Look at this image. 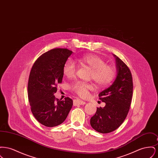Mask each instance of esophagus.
Returning a JSON list of instances; mask_svg holds the SVG:
<instances>
[{"instance_id": "1", "label": "esophagus", "mask_w": 158, "mask_h": 158, "mask_svg": "<svg viewBox=\"0 0 158 158\" xmlns=\"http://www.w3.org/2000/svg\"><path fill=\"white\" fill-rule=\"evenodd\" d=\"M86 104V102L83 101L81 99H75L73 100V105H84Z\"/></svg>"}]
</instances>
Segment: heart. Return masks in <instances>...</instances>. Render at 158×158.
Segmentation results:
<instances>
[{"label": "heart", "mask_w": 158, "mask_h": 158, "mask_svg": "<svg viewBox=\"0 0 158 158\" xmlns=\"http://www.w3.org/2000/svg\"><path fill=\"white\" fill-rule=\"evenodd\" d=\"M77 61L81 65L92 69L90 78L99 88L105 87L110 84L115 75V68L106 64L105 61L97 55L86 54L78 57ZM76 69L75 61L72 59H69L64 64L63 74L69 78L73 77L75 75ZM70 89L79 96L86 97L89 90H94V86L91 83L76 81L70 85Z\"/></svg>", "instance_id": "1"}]
</instances>
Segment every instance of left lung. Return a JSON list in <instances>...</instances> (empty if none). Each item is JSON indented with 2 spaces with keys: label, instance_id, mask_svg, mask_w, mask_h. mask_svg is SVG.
Here are the masks:
<instances>
[{
  "label": "left lung",
  "instance_id": "left-lung-1",
  "mask_svg": "<svg viewBox=\"0 0 158 158\" xmlns=\"http://www.w3.org/2000/svg\"><path fill=\"white\" fill-rule=\"evenodd\" d=\"M117 75L112 85L98 96L105 102L90 118L91 127L101 133L112 132L120 126L127 115L133 95V79L127 66L115 54Z\"/></svg>",
  "mask_w": 158,
  "mask_h": 158
}]
</instances>
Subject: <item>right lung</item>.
<instances>
[{
	"mask_svg": "<svg viewBox=\"0 0 158 158\" xmlns=\"http://www.w3.org/2000/svg\"><path fill=\"white\" fill-rule=\"evenodd\" d=\"M73 52L67 48H54L42 54L31 70L28 100L34 117L41 124L52 127L63 123L70 111L73 101L55 98L57 83L62 82L63 69Z\"/></svg>",
	"mask_w": 158,
	"mask_h": 158,
	"instance_id": "right-lung-1",
	"label": "right lung"
}]
</instances>
